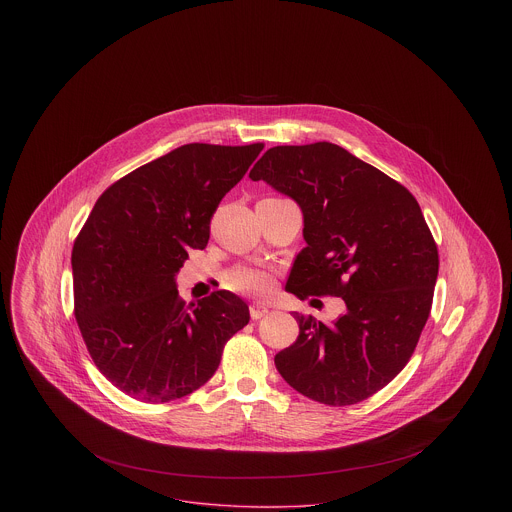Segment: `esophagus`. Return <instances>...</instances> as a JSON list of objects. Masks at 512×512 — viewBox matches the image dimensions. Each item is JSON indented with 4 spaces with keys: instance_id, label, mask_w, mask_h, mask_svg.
Returning <instances> with one entry per match:
<instances>
[{
    "instance_id": "obj_1",
    "label": "esophagus",
    "mask_w": 512,
    "mask_h": 512,
    "mask_svg": "<svg viewBox=\"0 0 512 512\" xmlns=\"http://www.w3.org/2000/svg\"><path fill=\"white\" fill-rule=\"evenodd\" d=\"M268 307L266 305H262V303H252L250 305V317L252 319H262V317H266L268 315Z\"/></svg>"
}]
</instances>
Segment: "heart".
I'll use <instances>...</instances> for the list:
<instances>
[{
	"label": "heart",
	"instance_id": "b5f03b06",
	"mask_svg": "<svg viewBox=\"0 0 512 512\" xmlns=\"http://www.w3.org/2000/svg\"><path fill=\"white\" fill-rule=\"evenodd\" d=\"M222 282L230 292L252 297H266L274 292L276 286L272 272L254 266H236L224 274Z\"/></svg>",
	"mask_w": 512,
	"mask_h": 512
}]
</instances>
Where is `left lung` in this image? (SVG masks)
Segmentation results:
<instances>
[{
	"mask_svg": "<svg viewBox=\"0 0 512 512\" xmlns=\"http://www.w3.org/2000/svg\"><path fill=\"white\" fill-rule=\"evenodd\" d=\"M248 177L301 207L307 246L286 290L347 305L331 325L293 313L299 337L276 355L278 372L315 402H363L408 365L430 317L438 246L418 201L329 142L270 147Z\"/></svg>",
	"mask_w": 512,
	"mask_h": 512,
	"instance_id": "obj_1",
	"label": "left lung"
}]
</instances>
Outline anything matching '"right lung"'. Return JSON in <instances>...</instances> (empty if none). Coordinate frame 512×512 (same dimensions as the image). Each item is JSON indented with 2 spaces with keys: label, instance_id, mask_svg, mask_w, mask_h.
<instances>
[{
  "label": "right lung",
  "instance_id": "add662e5",
  "mask_svg": "<svg viewBox=\"0 0 512 512\" xmlns=\"http://www.w3.org/2000/svg\"><path fill=\"white\" fill-rule=\"evenodd\" d=\"M262 149L177 147L112 183L74 238V317L94 365L124 394L163 404L195 392L248 325L238 295L187 305L175 274L207 246L222 197Z\"/></svg>",
  "mask_w": 512,
  "mask_h": 512
}]
</instances>
